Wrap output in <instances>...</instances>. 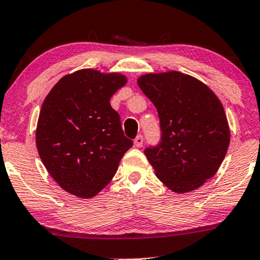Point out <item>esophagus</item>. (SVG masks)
Masks as SVG:
<instances>
[{"mask_svg":"<svg viewBox=\"0 0 260 260\" xmlns=\"http://www.w3.org/2000/svg\"><path fill=\"white\" fill-rule=\"evenodd\" d=\"M142 143H143V137L141 134L140 135H138L137 138H135V140H134V146L135 147H141L142 146Z\"/></svg>","mask_w":260,"mask_h":260,"instance_id":"obj_1","label":"esophagus"}]
</instances>
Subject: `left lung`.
Returning a JSON list of instances; mask_svg holds the SVG:
<instances>
[{
  "mask_svg": "<svg viewBox=\"0 0 260 260\" xmlns=\"http://www.w3.org/2000/svg\"><path fill=\"white\" fill-rule=\"evenodd\" d=\"M138 84L159 118V145L145 150L156 176L172 192L194 191L216 174L228 150L223 106L205 83L179 72L146 74Z\"/></svg>",
  "mask_w": 260,
  "mask_h": 260,
  "instance_id": "obj_1",
  "label": "left lung"
}]
</instances>
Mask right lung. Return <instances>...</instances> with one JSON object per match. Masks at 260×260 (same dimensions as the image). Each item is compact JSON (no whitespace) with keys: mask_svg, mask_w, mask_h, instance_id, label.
Returning <instances> with one entry per match:
<instances>
[{"mask_svg":"<svg viewBox=\"0 0 260 260\" xmlns=\"http://www.w3.org/2000/svg\"><path fill=\"white\" fill-rule=\"evenodd\" d=\"M126 83L119 73L81 69L61 78L45 98L36 145L48 174L66 192L84 199L98 194L133 146L110 104Z\"/></svg>","mask_w":260,"mask_h":260,"instance_id":"add662e5","label":"right lung"}]
</instances>
